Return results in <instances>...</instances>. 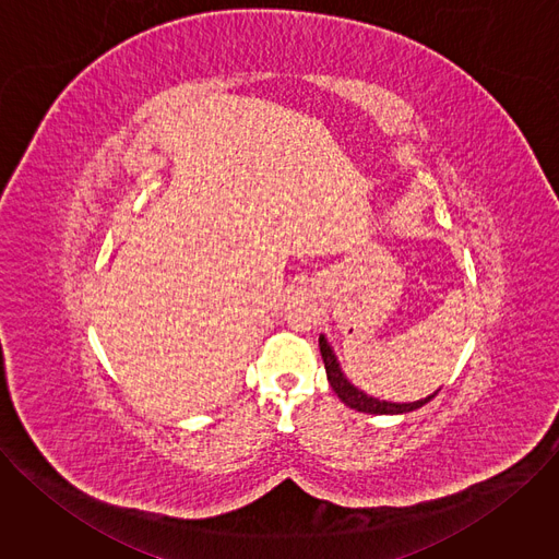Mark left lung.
I'll return each mask as SVG.
<instances>
[{
	"mask_svg": "<svg viewBox=\"0 0 559 559\" xmlns=\"http://www.w3.org/2000/svg\"><path fill=\"white\" fill-rule=\"evenodd\" d=\"M318 347H321V356H323V362H325V371H328V380L332 384V389L336 391V395L341 397V401L356 409V412H362V414H407V412H414V409H420L423 405H427L431 397L436 395H429L425 397V401H416V403H386V401H378V397H371L367 393H362L360 389H356L354 384H349V380L343 376L338 362H336V356L332 352V347L328 345L325 336L318 338Z\"/></svg>",
	"mask_w": 559,
	"mask_h": 559,
	"instance_id": "8db88e82",
	"label": "left lung"
}]
</instances>
